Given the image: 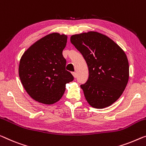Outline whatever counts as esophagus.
Wrapping results in <instances>:
<instances>
[{
    "label": "esophagus",
    "instance_id": "1",
    "mask_svg": "<svg viewBox=\"0 0 146 146\" xmlns=\"http://www.w3.org/2000/svg\"><path fill=\"white\" fill-rule=\"evenodd\" d=\"M72 74H73V75L74 77H75V78L77 77V73H76L75 72H73Z\"/></svg>",
    "mask_w": 146,
    "mask_h": 146
}]
</instances>
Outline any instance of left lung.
I'll use <instances>...</instances> for the list:
<instances>
[{
    "label": "left lung",
    "mask_w": 146,
    "mask_h": 146,
    "mask_svg": "<svg viewBox=\"0 0 146 146\" xmlns=\"http://www.w3.org/2000/svg\"><path fill=\"white\" fill-rule=\"evenodd\" d=\"M71 42L88 67V79L80 85L86 101L98 109L112 105L129 81V65L125 52L108 36L95 31L74 35Z\"/></svg>",
    "instance_id": "8db88e82"
}]
</instances>
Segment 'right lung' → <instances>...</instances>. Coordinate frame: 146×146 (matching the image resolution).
I'll return each instance as SVG.
<instances>
[{"label":"right lung","instance_id":"right-lung-1","mask_svg":"<svg viewBox=\"0 0 146 146\" xmlns=\"http://www.w3.org/2000/svg\"><path fill=\"white\" fill-rule=\"evenodd\" d=\"M67 36L58 33L47 35L32 44L21 56L19 76L27 94L35 101L50 105L59 101L66 84L73 76L66 70L62 55Z\"/></svg>","mask_w":146,"mask_h":146}]
</instances>
